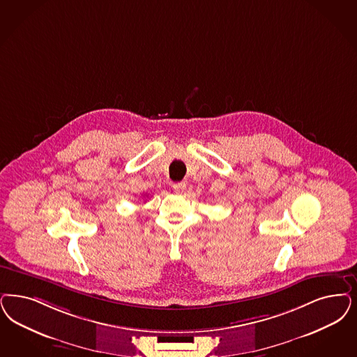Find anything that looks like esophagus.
Returning <instances> with one entry per match:
<instances>
[{
    "label": "esophagus",
    "instance_id": "34e87169",
    "mask_svg": "<svg viewBox=\"0 0 357 357\" xmlns=\"http://www.w3.org/2000/svg\"><path fill=\"white\" fill-rule=\"evenodd\" d=\"M172 188H174V191H175V192H183L185 190V182L174 183V185H172Z\"/></svg>",
    "mask_w": 357,
    "mask_h": 357
}]
</instances>
